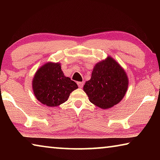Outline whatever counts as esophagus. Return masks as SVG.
I'll return each mask as SVG.
<instances>
[{
    "label": "esophagus",
    "mask_w": 160,
    "mask_h": 160,
    "mask_svg": "<svg viewBox=\"0 0 160 160\" xmlns=\"http://www.w3.org/2000/svg\"><path fill=\"white\" fill-rule=\"evenodd\" d=\"M77 84H78V87H79V88H82V87H83V85H84V82H78Z\"/></svg>",
    "instance_id": "esophagus-1"
}]
</instances>
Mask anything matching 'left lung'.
<instances>
[{
	"label": "left lung",
	"instance_id": "8db88e82",
	"mask_svg": "<svg viewBox=\"0 0 160 160\" xmlns=\"http://www.w3.org/2000/svg\"><path fill=\"white\" fill-rule=\"evenodd\" d=\"M128 88V78L122 67L111 56L94 66L91 79L83 90L91 103L103 109L120 102Z\"/></svg>",
	"mask_w": 160,
	"mask_h": 160
}]
</instances>
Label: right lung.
I'll use <instances>...</instances> for the list:
<instances>
[{
  "label": "right lung",
  "instance_id": "1",
  "mask_svg": "<svg viewBox=\"0 0 160 160\" xmlns=\"http://www.w3.org/2000/svg\"><path fill=\"white\" fill-rule=\"evenodd\" d=\"M78 85L64 75L60 63L47 62L35 72L32 89L38 101L47 107H57L66 102Z\"/></svg>",
  "mask_w": 160,
  "mask_h": 160
}]
</instances>
